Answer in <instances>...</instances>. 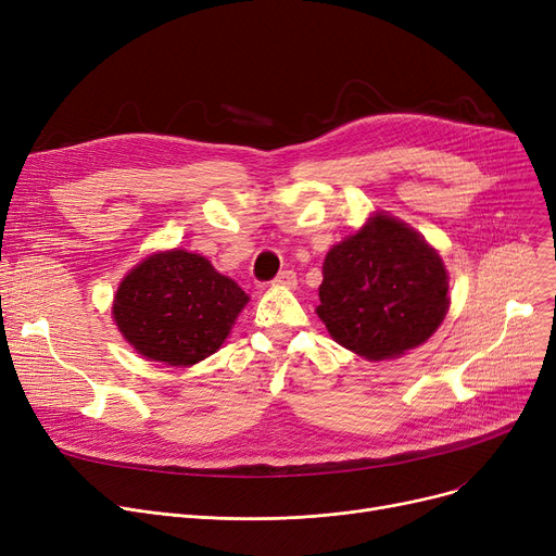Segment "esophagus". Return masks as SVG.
Returning <instances> with one entry per match:
<instances>
[{"mask_svg":"<svg viewBox=\"0 0 556 556\" xmlns=\"http://www.w3.org/2000/svg\"><path fill=\"white\" fill-rule=\"evenodd\" d=\"M273 286H283V288H295L298 286V275L293 270H283L275 277Z\"/></svg>","mask_w":556,"mask_h":556,"instance_id":"34e87169","label":"esophagus"}]
</instances>
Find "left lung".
Listing matches in <instances>:
<instances>
[{
  "label": "left lung",
  "mask_w": 556,
  "mask_h": 556,
  "mask_svg": "<svg viewBox=\"0 0 556 556\" xmlns=\"http://www.w3.org/2000/svg\"><path fill=\"white\" fill-rule=\"evenodd\" d=\"M323 277L319 319L338 344L367 361L424 344L451 304L442 256L383 212L327 252Z\"/></svg>",
  "instance_id": "obj_1"
}]
</instances>
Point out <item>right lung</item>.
Masks as SVG:
<instances>
[{"label":"right lung","instance_id":"1","mask_svg":"<svg viewBox=\"0 0 556 556\" xmlns=\"http://www.w3.org/2000/svg\"><path fill=\"white\" fill-rule=\"evenodd\" d=\"M248 302L239 283L204 256L166 250L124 277L112 317L143 358L189 367L218 352Z\"/></svg>","mask_w":556,"mask_h":556}]
</instances>
